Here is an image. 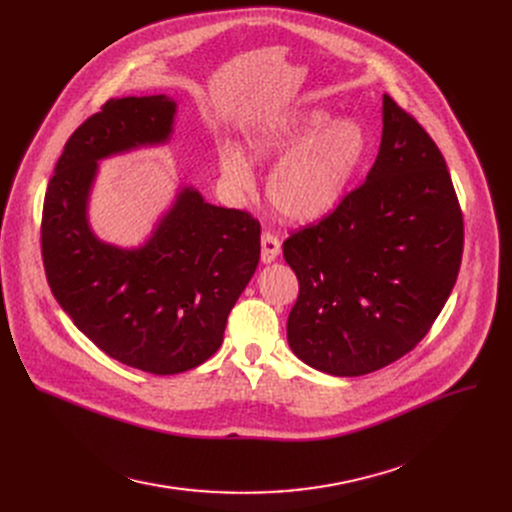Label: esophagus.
<instances>
[{
	"label": "esophagus",
	"instance_id": "1",
	"mask_svg": "<svg viewBox=\"0 0 512 512\" xmlns=\"http://www.w3.org/2000/svg\"><path fill=\"white\" fill-rule=\"evenodd\" d=\"M282 249V242L276 234L272 232H263L261 234V261L263 263H272L278 259Z\"/></svg>",
	"mask_w": 512,
	"mask_h": 512
}]
</instances>
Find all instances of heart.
Masks as SVG:
<instances>
[{
  "instance_id": "1",
  "label": "heart",
  "mask_w": 512,
  "mask_h": 512,
  "mask_svg": "<svg viewBox=\"0 0 512 512\" xmlns=\"http://www.w3.org/2000/svg\"><path fill=\"white\" fill-rule=\"evenodd\" d=\"M247 149L261 164L281 159L267 178V199L284 220L309 224L340 203L365 157L367 137L355 120L330 122L321 110H299L255 126ZM218 164L234 188L253 186L251 164L240 149L224 147Z\"/></svg>"
}]
</instances>
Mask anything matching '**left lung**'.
Wrapping results in <instances>:
<instances>
[{"mask_svg":"<svg viewBox=\"0 0 512 512\" xmlns=\"http://www.w3.org/2000/svg\"><path fill=\"white\" fill-rule=\"evenodd\" d=\"M382 122L365 182L328 218L284 240L299 278L288 344L338 378L413 351L448 301L463 257V213L438 145L390 95Z\"/></svg>","mask_w":512,"mask_h":512,"instance_id":"left-lung-1","label":"left lung"}]
</instances>
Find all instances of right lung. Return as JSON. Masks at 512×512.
Segmentation results:
<instances>
[{"instance_id":"obj_1","label":"right lung","mask_w":512,"mask_h":512,"mask_svg":"<svg viewBox=\"0 0 512 512\" xmlns=\"http://www.w3.org/2000/svg\"><path fill=\"white\" fill-rule=\"evenodd\" d=\"M176 101L110 99L80 124L56 164L43 203L41 253L49 288L74 326L112 359L155 375L205 363L253 278L261 226L180 188L145 245L99 240L87 218L97 161L170 139Z\"/></svg>"}]
</instances>
